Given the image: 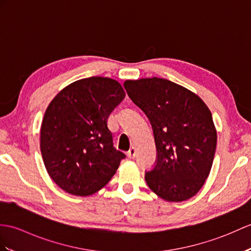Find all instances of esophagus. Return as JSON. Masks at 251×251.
Masks as SVG:
<instances>
[{
  "instance_id": "obj_1",
  "label": "esophagus",
  "mask_w": 251,
  "mask_h": 251,
  "mask_svg": "<svg viewBox=\"0 0 251 251\" xmlns=\"http://www.w3.org/2000/svg\"><path fill=\"white\" fill-rule=\"evenodd\" d=\"M127 157L129 159H133L136 157V149L135 148H130V150L127 152Z\"/></svg>"
}]
</instances>
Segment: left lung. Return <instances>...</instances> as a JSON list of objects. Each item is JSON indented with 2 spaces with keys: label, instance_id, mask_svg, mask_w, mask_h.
Here are the masks:
<instances>
[{
  "label": "left lung",
  "instance_id": "1",
  "mask_svg": "<svg viewBox=\"0 0 251 251\" xmlns=\"http://www.w3.org/2000/svg\"><path fill=\"white\" fill-rule=\"evenodd\" d=\"M124 87L153 128L157 156L145 172L149 187L167 201L188 200L213 165L217 133L211 111L199 96L166 79L127 80Z\"/></svg>",
  "mask_w": 251,
  "mask_h": 251
}]
</instances>
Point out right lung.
Wrapping results in <instances>:
<instances>
[{
    "label": "right lung",
    "instance_id": "right-lung-1",
    "mask_svg": "<svg viewBox=\"0 0 251 251\" xmlns=\"http://www.w3.org/2000/svg\"><path fill=\"white\" fill-rule=\"evenodd\" d=\"M124 98L118 81L91 77L66 86L47 108L40 151L50 177L68 194H95L126 157L114 148L107 124Z\"/></svg>",
    "mask_w": 251,
    "mask_h": 251
}]
</instances>
